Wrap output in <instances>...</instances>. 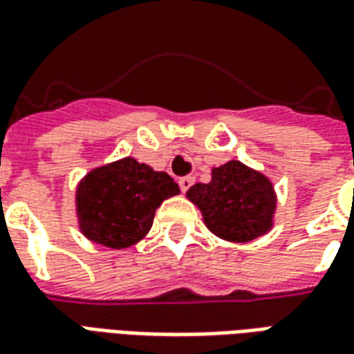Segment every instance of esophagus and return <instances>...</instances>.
Listing matches in <instances>:
<instances>
[{"label":"esophagus","mask_w":354,"mask_h":354,"mask_svg":"<svg viewBox=\"0 0 354 354\" xmlns=\"http://www.w3.org/2000/svg\"><path fill=\"white\" fill-rule=\"evenodd\" d=\"M194 177L192 175H188V177H183V179H179V187H180V192H187L188 188L192 187L194 185Z\"/></svg>","instance_id":"obj_1"}]
</instances>
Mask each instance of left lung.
Here are the masks:
<instances>
[{"instance_id": "8db88e82", "label": "left lung", "mask_w": 354, "mask_h": 354, "mask_svg": "<svg viewBox=\"0 0 354 354\" xmlns=\"http://www.w3.org/2000/svg\"><path fill=\"white\" fill-rule=\"evenodd\" d=\"M187 196L203 212L207 227L233 243H248L268 231L276 209L270 180L239 160L214 167L211 183L194 185Z\"/></svg>"}]
</instances>
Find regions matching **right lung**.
Wrapping results in <instances>:
<instances>
[{
  "mask_svg": "<svg viewBox=\"0 0 354 354\" xmlns=\"http://www.w3.org/2000/svg\"><path fill=\"white\" fill-rule=\"evenodd\" d=\"M179 187L164 171H153L134 158L93 169L80 183V227L87 239L108 248H129L153 225L155 211Z\"/></svg>",
  "mask_w": 354,
  "mask_h": 354,
  "instance_id": "1",
  "label": "right lung"
}]
</instances>
